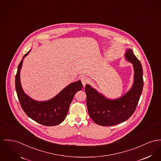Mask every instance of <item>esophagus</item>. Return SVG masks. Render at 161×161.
Returning <instances> with one entry per match:
<instances>
[{"label":"esophagus","instance_id":"34e87169","mask_svg":"<svg viewBox=\"0 0 161 161\" xmlns=\"http://www.w3.org/2000/svg\"><path fill=\"white\" fill-rule=\"evenodd\" d=\"M80 80H81V82L84 86H86V84H87L88 82V79L86 76H82L80 78Z\"/></svg>","mask_w":161,"mask_h":161}]
</instances>
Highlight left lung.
Wrapping results in <instances>:
<instances>
[{
    "mask_svg": "<svg viewBox=\"0 0 161 161\" xmlns=\"http://www.w3.org/2000/svg\"><path fill=\"white\" fill-rule=\"evenodd\" d=\"M125 58L132 64L134 74L132 87L123 96L112 99L89 84L86 85L88 112L97 125L114 126L125 121L133 114L138 104L143 86L142 66L131 49L126 50Z\"/></svg>",
    "mask_w": 161,
    "mask_h": 161,
    "instance_id": "8db88e82",
    "label": "left lung"
}]
</instances>
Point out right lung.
Masks as SVG:
<instances>
[{
	"label": "right lung",
	"instance_id": "1",
	"mask_svg": "<svg viewBox=\"0 0 161 161\" xmlns=\"http://www.w3.org/2000/svg\"><path fill=\"white\" fill-rule=\"evenodd\" d=\"M31 51L22 57L15 77V87L18 99L22 108L29 118L44 126H56L65 119L73 97L77 92L81 90L83 86L80 80H77L64 87L49 100L38 101L31 98L24 92L20 80L23 60Z\"/></svg>",
	"mask_w": 161,
	"mask_h": 161
}]
</instances>
